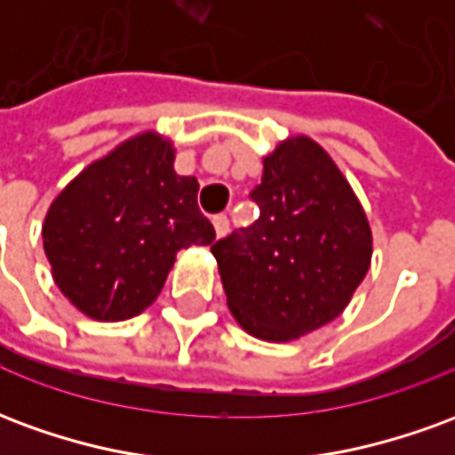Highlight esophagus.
<instances>
[{"label":"esophagus","instance_id":"1","mask_svg":"<svg viewBox=\"0 0 455 455\" xmlns=\"http://www.w3.org/2000/svg\"><path fill=\"white\" fill-rule=\"evenodd\" d=\"M212 224H214V231H217V236H227L228 234V217L227 214H217V217L212 219Z\"/></svg>","mask_w":455,"mask_h":455}]
</instances>
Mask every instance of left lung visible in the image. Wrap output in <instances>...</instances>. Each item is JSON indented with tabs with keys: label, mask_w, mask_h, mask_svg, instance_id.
Returning a JSON list of instances; mask_svg holds the SVG:
<instances>
[{
	"label": "left lung",
	"mask_w": 455,
	"mask_h": 455,
	"mask_svg": "<svg viewBox=\"0 0 455 455\" xmlns=\"http://www.w3.org/2000/svg\"><path fill=\"white\" fill-rule=\"evenodd\" d=\"M260 217L212 246L231 315L263 341L329 324L371 267L372 236L348 180L319 143L283 140L251 189Z\"/></svg>",
	"instance_id": "left-lung-1"
}]
</instances>
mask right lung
<instances>
[{
	"mask_svg": "<svg viewBox=\"0 0 455 455\" xmlns=\"http://www.w3.org/2000/svg\"><path fill=\"white\" fill-rule=\"evenodd\" d=\"M158 133L133 136L55 197L44 248L55 285L83 315L121 322L165 285L180 248L209 246L214 227L197 207V180L172 170Z\"/></svg>",
	"mask_w": 455,
	"mask_h": 455,
	"instance_id": "1",
	"label": "right lung"
}]
</instances>
